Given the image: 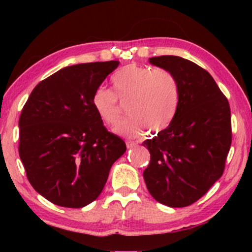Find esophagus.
I'll use <instances>...</instances> for the list:
<instances>
[{
  "instance_id": "obj_1",
  "label": "esophagus",
  "mask_w": 252,
  "mask_h": 252,
  "mask_svg": "<svg viewBox=\"0 0 252 252\" xmlns=\"http://www.w3.org/2000/svg\"><path fill=\"white\" fill-rule=\"evenodd\" d=\"M136 142H134V141H127L126 142V147L128 148V149H130V148H134V147H136Z\"/></svg>"
}]
</instances>
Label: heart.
Returning a JSON list of instances; mask_svg holds the SVG:
<instances>
[{"instance_id": "heart-1", "label": "heart", "mask_w": 252, "mask_h": 252, "mask_svg": "<svg viewBox=\"0 0 252 252\" xmlns=\"http://www.w3.org/2000/svg\"><path fill=\"white\" fill-rule=\"evenodd\" d=\"M113 93L98 87L93 94V106L102 122L116 126L123 115L119 102L127 103L129 117L119 124L116 132L126 137H139L149 129L159 133L167 128L177 115L181 89L178 78L165 68L129 64L112 75Z\"/></svg>"}]
</instances>
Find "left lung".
<instances>
[{
  "mask_svg": "<svg viewBox=\"0 0 252 252\" xmlns=\"http://www.w3.org/2000/svg\"><path fill=\"white\" fill-rule=\"evenodd\" d=\"M149 62L178 78L181 97L170 126L142 143L150 153L143 178L157 202L184 208L198 201L223 173L232 144L229 103L197 64L178 56Z\"/></svg>",
  "mask_w": 252,
  "mask_h": 252,
  "instance_id": "left-lung-1",
  "label": "left lung"
}]
</instances>
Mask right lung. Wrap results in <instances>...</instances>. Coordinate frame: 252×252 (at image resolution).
Returning <instances> with one entry per match:
<instances>
[{"instance_id": "1", "label": "right lung", "mask_w": 252, "mask_h": 252, "mask_svg": "<svg viewBox=\"0 0 252 252\" xmlns=\"http://www.w3.org/2000/svg\"><path fill=\"white\" fill-rule=\"evenodd\" d=\"M118 61L66 66L35 86L19 118V156L32 187L64 208H84L104 188L126 151L93 106Z\"/></svg>"}]
</instances>
